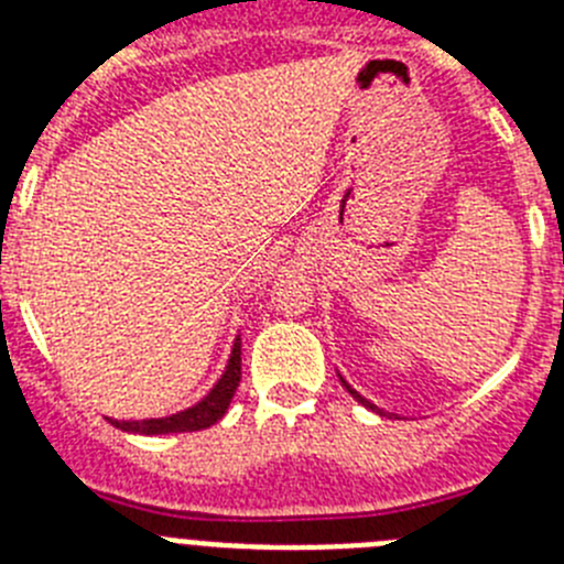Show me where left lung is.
Wrapping results in <instances>:
<instances>
[{
	"instance_id": "left-lung-1",
	"label": "left lung",
	"mask_w": 564,
	"mask_h": 564,
	"mask_svg": "<svg viewBox=\"0 0 564 564\" xmlns=\"http://www.w3.org/2000/svg\"><path fill=\"white\" fill-rule=\"evenodd\" d=\"M344 387H347V383H344ZM347 390H350V387H347ZM352 392V398H358V401H361L364 403V406H370V410H378V406H372V403L370 401H364V398L361 395H358V392L356 390H350Z\"/></svg>"
}]
</instances>
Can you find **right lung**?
<instances>
[{
  "label": "right lung",
  "mask_w": 564,
  "mask_h": 564,
  "mask_svg": "<svg viewBox=\"0 0 564 564\" xmlns=\"http://www.w3.org/2000/svg\"><path fill=\"white\" fill-rule=\"evenodd\" d=\"M239 378H242V358H239V338L234 341L231 361L226 367V376L217 381L212 392L203 398L197 406L186 412H177L172 417H152V421H112L118 430L123 432H141V435H169V432H197L214 426L226 415L228 403H231L234 392L239 387Z\"/></svg>",
  "instance_id": "right-lung-1"
}]
</instances>
